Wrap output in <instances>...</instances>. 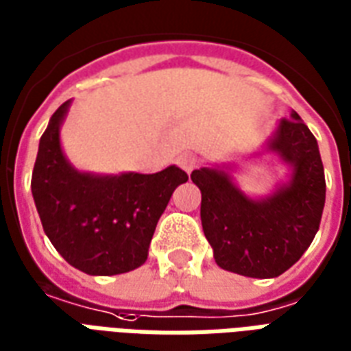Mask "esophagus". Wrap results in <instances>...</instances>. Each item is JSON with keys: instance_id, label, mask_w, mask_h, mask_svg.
I'll return each mask as SVG.
<instances>
[{"instance_id": "1", "label": "esophagus", "mask_w": 351, "mask_h": 351, "mask_svg": "<svg viewBox=\"0 0 351 351\" xmlns=\"http://www.w3.org/2000/svg\"><path fill=\"white\" fill-rule=\"evenodd\" d=\"M178 165L185 170L186 173H191L198 166V158L194 157V155H189V153H185V155H179L178 157Z\"/></svg>"}]
</instances>
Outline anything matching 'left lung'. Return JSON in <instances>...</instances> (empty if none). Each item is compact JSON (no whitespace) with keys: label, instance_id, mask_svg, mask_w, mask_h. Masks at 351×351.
<instances>
[{"label":"left lung","instance_id":"1","mask_svg":"<svg viewBox=\"0 0 351 351\" xmlns=\"http://www.w3.org/2000/svg\"><path fill=\"white\" fill-rule=\"evenodd\" d=\"M280 119L263 145L290 168V178L262 198L235 183L232 165L206 166L191 179L202 193V228L219 267L243 277L275 278L303 256L319 228L326 176L318 142L298 112Z\"/></svg>","mask_w":351,"mask_h":351}]
</instances>
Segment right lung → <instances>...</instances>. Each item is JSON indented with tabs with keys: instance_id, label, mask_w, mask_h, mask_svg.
<instances>
[{
	"instance_id": "right-lung-1",
	"label": "right lung",
	"mask_w": 351,
	"mask_h": 351,
	"mask_svg": "<svg viewBox=\"0 0 351 351\" xmlns=\"http://www.w3.org/2000/svg\"><path fill=\"white\" fill-rule=\"evenodd\" d=\"M61 104L40 136L32 193L45 234L73 267L88 275H121L140 267L172 193L186 176L178 166L157 173L76 170L61 147Z\"/></svg>"
}]
</instances>
